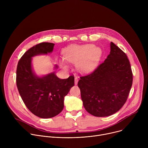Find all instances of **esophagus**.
I'll list each match as a JSON object with an SVG mask.
<instances>
[{
    "label": "esophagus",
    "mask_w": 148,
    "mask_h": 148,
    "mask_svg": "<svg viewBox=\"0 0 148 148\" xmlns=\"http://www.w3.org/2000/svg\"><path fill=\"white\" fill-rule=\"evenodd\" d=\"M78 82V78L77 77H75V85H77Z\"/></svg>",
    "instance_id": "34e87169"
}]
</instances>
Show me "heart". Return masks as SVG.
Returning <instances> with one entry per match:
<instances>
[{
    "label": "heart",
    "instance_id": "heart-1",
    "mask_svg": "<svg viewBox=\"0 0 148 148\" xmlns=\"http://www.w3.org/2000/svg\"><path fill=\"white\" fill-rule=\"evenodd\" d=\"M102 50L99 47H95L93 45H73L64 51V57L67 61L77 62V68L82 73H87L92 71L98 64L102 56ZM61 64L67 68L63 61Z\"/></svg>",
    "mask_w": 148,
    "mask_h": 148
}]
</instances>
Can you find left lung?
<instances>
[{
    "instance_id": "1",
    "label": "left lung",
    "mask_w": 148,
    "mask_h": 148,
    "mask_svg": "<svg viewBox=\"0 0 148 148\" xmlns=\"http://www.w3.org/2000/svg\"><path fill=\"white\" fill-rule=\"evenodd\" d=\"M110 54L91 74L80 77L78 86L86 110L103 117L118 112L127 100L133 74L126 54L111 43Z\"/></svg>"
}]
</instances>
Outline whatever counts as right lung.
<instances>
[{"mask_svg": "<svg viewBox=\"0 0 148 148\" xmlns=\"http://www.w3.org/2000/svg\"><path fill=\"white\" fill-rule=\"evenodd\" d=\"M54 46L47 42L36 45L22 56L17 67L16 85L21 98L29 111L41 118L54 117L62 111L64 97L74 85L73 75L60 79L55 72L42 77L34 73L32 58L51 53Z\"/></svg>", "mask_w": 148, "mask_h": 148, "instance_id": "add662e5", "label": "right lung"}]
</instances>
